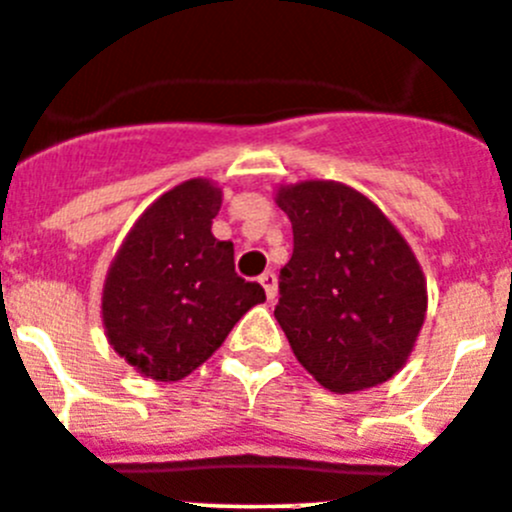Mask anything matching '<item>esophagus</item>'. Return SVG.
Wrapping results in <instances>:
<instances>
[{"label":"esophagus","mask_w":512,"mask_h":512,"mask_svg":"<svg viewBox=\"0 0 512 512\" xmlns=\"http://www.w3.org/2000/svg\"><path fill=\"white\" fill-rule=\"evenodd\" d=\"M259 281H261V286H264V291H266V299L274 301L276 294H279V284H276L274 271H264V274L259 276Z\"/></svg>","instance_id":"34e87169"}]
</instances>
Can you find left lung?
Wrapping results in <instances>:
<instances>
[{"label": "left lung", "instance_id": "8db88e82", "mask_svg": "<svg viewBox=\"0 0 512 512\" xmlns=\"http://www.w3.org/2000/svg\"><path fill=\"white\" fill-rule=\"evenodd\" d=\"M276 203L294 228V253L274 316L296 359L329 392L387 382L425 324L427 284L410 243L337 180L281 186Z\"/></svg>", "mask_w": 512, "mask_h": 512}]
</instances>
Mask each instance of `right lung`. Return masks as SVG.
<instances>
[{
    "instance_id": "add662e5",
    "label": "right lung",
    "mask_w": 512,
    "mask_h": 512,
    "mask_svg": "<svg viewBox=\"0 0 512 512\" xmlns=\"http://www.w3.org/2000/svg\"><path fill=\"white\" fill-rule=\"evenodd\" d=\"M223 191L191 178L150 203L115 253L102 324L115 352L155 382L201 367L251 306L266 301L233 266V243L211 233Z\"/></svg>"
}]
</instances>
